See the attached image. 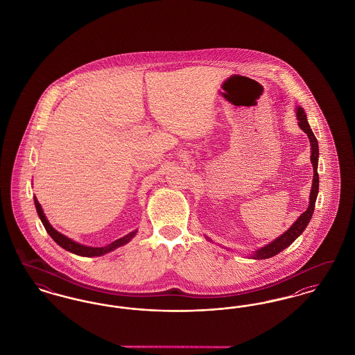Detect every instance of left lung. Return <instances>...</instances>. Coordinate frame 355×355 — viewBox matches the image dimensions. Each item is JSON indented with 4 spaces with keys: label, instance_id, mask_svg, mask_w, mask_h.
<instances>
[{
    "label": "left lung",
    "instance_id": "obj_1",
    "mask_svg": "<svg viewBox=\"0 0 355 355\" xmlns=\"http://www.w3.org/2000/svg\"><path fill=\"white\" fill-rule=\"evenodd\" d=\"M297 119H298V125L300 128L304 130V133L310 139V145H311V155H310V161L313 164V170H314V177H313V186H311V191H310V200H309V207L306 209V211L302 213L298 220H295L291 227L286 230L284 234L278 238H275L272 242L268 243L266 246L261 248L259 250H257L252 258L254 259H265V258H271L278 253H281L284 249H286L287 246H290L298 236L304 233L306 226L309 225V222L311 220L314 207H315V200L318 196V187H320V177H318V157H320V149H318V141L315 138V135L313 133V130L310 129V125L306 119L304 110L302 107L298 106L297 109Z\"/></svg>",
    "mask_w": 355,
    "mask_h": 355
}]
</instances>
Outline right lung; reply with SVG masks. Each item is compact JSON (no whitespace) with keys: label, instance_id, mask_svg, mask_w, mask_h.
Instances as JSON below:
<instances>
[{"label":"right lung","instance_id":"1","mask_svg":"<svg viewBox=\"0 0 355 355\" xmlns=\"http://www.w3.org/2000/svg\"><path fill=\"white\" fill-rule=\"evenodd\" d=\"M34 205H35V209H37V213H38L40 220L42 222V225L45 226V229H46V232L49 233V236L54 239V242H55L57 245H60L61 248H64L65 250L70 252V253L77 254V255H81V257H100V255H103V254L109 253V252L117 249L119 246H123L125 243H128V242L135 236V233H137V230H135V232L129 233L128 236H122V238H119V239H116L114 242H112V243H109L107 246H103V248H90V246H85V245H81V243H77V242L71 241L70 238L64 236V234H61L60 232H57V230L51 226V223H49V220H46L45 214H44V210H42L41 205L37 201L35 197H34Z\"/></svg>","mask_w":355,"mask_h":355}]
</instances>
